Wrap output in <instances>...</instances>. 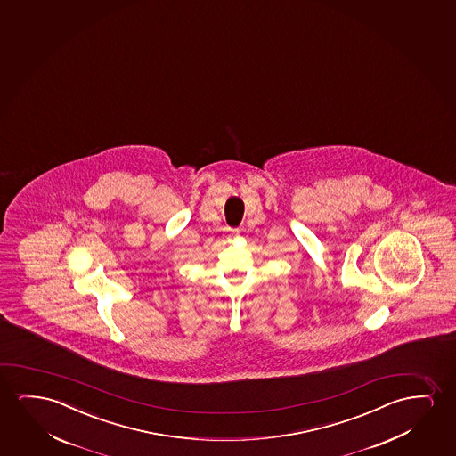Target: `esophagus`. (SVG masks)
I'll return each instance as SVG.
<instances>
[{"label":"esophagus","mask_w":456,"mask_h":456,"mask_svg":"<svg viewBox=\"0 0 456 456\" xmlns=\"http://www.w3.org/2000/svg\"><path fill=\"white\" fill-rule=\"evenodd\" d=\"M230 232V238H238L239 230H228Z\"/></svg>","instance_id":"esophagus-1"}]
</instances>
